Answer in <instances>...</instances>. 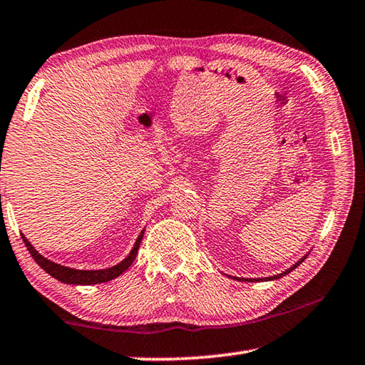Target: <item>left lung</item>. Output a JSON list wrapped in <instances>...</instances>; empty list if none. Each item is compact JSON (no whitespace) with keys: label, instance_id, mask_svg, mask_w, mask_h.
Instances as JSON below:
<instances>
[{"label":"left lung","instance_id":"8db88e82","mask_svg":"<svg viewBox=\"0 0 365 365\" xmlns=\"http://www.w3.org/2000/svg\"><path fill=\"white\" fill-rule=\"evenodd\" d=\"M305 258H307V255H305V257H302V258H300V259H299V262H297L296 264H292V266H291V268H289V269H286V271H282V273H281V274H276V276H269V277H263V279H247V277H242V279H240V277H234V279H240V281H250V282H253V281H273V279H279V277H282V276H284V274H287V273H291V271H292L294 268H297V266H299L300 263H302Z\"/></svg>","mask_w":365,"mask_h":365}]
</instances>
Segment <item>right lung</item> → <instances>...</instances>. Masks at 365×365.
Listing matches in <instances>:
<instances>
[{"label":"right lung","instance_id":"1","mask_svg":"<svg viewBox=\"0 0 365 365\" xmlns=\"http://www.w3.org/2000/svg\"><path fill=\"white\" fill-rule=\"evenodd\" d=\"M143 234H144V230L140 234V237L136 239L135 247L131 248L130 255L126 257L123 262H120L118 264H115V266H112V268H107V269H73V268H68V266L53 263V262H50L48 258L40 255V253L32 247L31 242H29L24 235H22V240H24L27 250L32 255V258L36 259V263L43 271H47L50 276H53L55 279L65 282V284H86V286H89V284H101V282L112 281V279H115V277H118L121 273H123V271L128 269L131 263L135 262L136 255H138V248H140V245H141Z\"/></svg>","mask_w":365,"mask_h":365}]
</instances>
